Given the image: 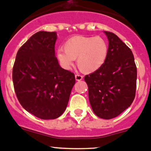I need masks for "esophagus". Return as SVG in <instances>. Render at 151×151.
<instances>
[{
  "label": "esophagus",
  "mask_w": 151,
  "mask_h": 151,
  "mask_svg": "<svg viewBox=\"0 0 151 151\" xmlns=\"http://www.w3.org/2000/svg\"><path fill=\"white\" fill-rule=\"evenodd\" d=\"M83 76L80 75V74H75V79L77 81H80V80H83Z\"/></svg>",
  "instance_id": "34e87169"
}]
</instances>
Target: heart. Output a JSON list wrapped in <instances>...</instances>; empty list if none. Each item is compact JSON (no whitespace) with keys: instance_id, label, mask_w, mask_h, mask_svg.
<instances>
[{"instance_id":"1","label":"heart","mask_w":151,"mask_h":151,"mask_svg":"<svg viewBox=\"0 0 151 151\" xmlns=\"http://www.w3.org/2000/svg\"><path fill=\"white\" fill-rule=\"evenodd\" d=\"M63 49L57 51V58L61 66L68 69L77 59V67L85 74L99 69L108 54L107 43L101 36H73L65 42Z\"/></svg>"}]
</instances>
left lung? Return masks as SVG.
Segmentation results:
<instances>
[{"instance_id":"left-lung-1","label":"left lung","mask_w":151,"mask_h":151,"mask_svg":"<svg viewBox=\"0 0 151 151\" xmlns=\"http://www.w3.org/2000/svg\"><path fill=\"white\" fill-rule=\"evenodd\" d=\"M104 33L109 41L106 60L84 80L93 111L100 118L108 120L119 115L133 102L137 67L131 49L115 33Z\"/></svg>"}]
</instances>
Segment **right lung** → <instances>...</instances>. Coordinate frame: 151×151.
<instances>
[{"label":"right lung","mask_w":151,"mask_h":151,"mask_svg":"<svg viewBox=\"0 0 151 151\" xmlns=\"http://www.w3.org/2000/svg\"><path fill=\"white\" fill-rule=\"evenodd\" d=\"M56 40V32L33 34L18 50L12 71L20 104L43 120L63 113L75 84L74 73L62 68L55 55Z\"/></svg>","instance_id":"right-lung-1"}]
</instances>
